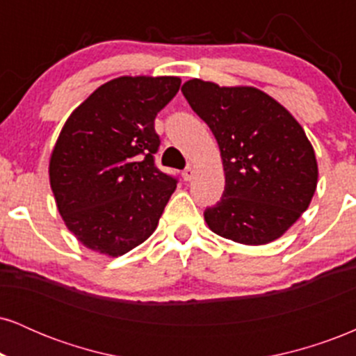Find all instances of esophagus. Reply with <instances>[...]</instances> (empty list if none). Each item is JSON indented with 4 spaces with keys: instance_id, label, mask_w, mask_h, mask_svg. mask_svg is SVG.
I'll use <instances>...</instances> for the list:
<instances>
[{
    "instance_id": "obj_1",
    "label": "esophagus",
    "mask_w": 356,
    "mask_h": 356,
    "mask_svg": "<svg viewBox=\"0 0 356 356\" xmlns=\"http://www.w3.org/2000/svg\"><path fill=\"white\" fill-rule=\"evenodd\" d=\"M192 177H194V167H187V169L182 172V179L189 182Z\"/></svg>"
}]
</instances>
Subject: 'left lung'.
I'll return each instance as SVG.
<instances>
[{
  "mask_svg": "<svg viewBox=\"0 0 356 356\" xmlns=\"http://www.w3.org/2000/svg\"><path fill=\"white\" fill-rule=\"evenodd\" d=\"M182 93L214 134L226 175L220 201L204 212L209 229L248 246L281 238L308 209L318 184L303 127L254 87L192 79Z\"/></svg>",
  "mask_w": 356,
  "mask_h": 356,
  "instance_id": "obj_1",
  "label": "left lung"
}]
</instances>
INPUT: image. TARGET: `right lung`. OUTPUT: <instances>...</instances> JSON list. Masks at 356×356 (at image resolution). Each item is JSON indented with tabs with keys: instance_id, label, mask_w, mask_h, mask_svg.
<instances>
[{
	"instance_id": "1",
	"label": "right lung",
	"mask_w": 356,
	"mask_h": 356,
	"mask_svg": "<svg viewBox=\"0 0 356 356\" xmlns=\"http://www.w3.org/2000/svg\"><path fill=\"white\" fill-rule=\"evenodd\" d=\"M179 87V76H118L65 122L50 186L61 219L92 251L122 256L157 227L177 181L154 164L161 144L154 120Z\"/></svg>"
}]
</instances>
